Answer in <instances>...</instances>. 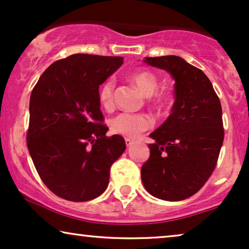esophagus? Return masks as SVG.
Wrapping results in <instances>:
<instances>
[{
  "instance_id": "obj_1",
  "label": "esophagus",
  "mask_w": 249,
  "mask_h": 249,
  "mask_svg": "<svg viewBox=\"0 0 249 249\" xmlns=\"http://www.w3.org/2000/svg\"><path fill=\"white\" fill-rule=\"evenodd\" d=\"M125 144H126V147H131V145L133 144V141H132L131 139L126 138V139H125Z\"/></svg>"
}]
</instances>
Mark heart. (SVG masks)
I'll return each mask as SVG.
<instances>
[{
  "label": "heart",
  "mask_w": 249,
  "mask_h": 249,
  "mask_svg": "<svg viewBox=\"0 0 249 249\" xmlns=\"http://www.w3.org/2000/svg\"><path fill=\"white\" fill-rule=\"evenodd\" d=\"M131 82L137 86L145 97H151L158 89V78L155 74L148 71H139L131 75ZM99 101L106 110L114 107L115 97V81L108 78L99 89ZM167 101V95L156 93L154 96V104L164 105ZM151 119L144 114H130L121 112L116 115L109 122L111 131L116 134L124 135L127 138H137L142 132L147 131L151 126Z\"/></svg>",
  "instance_id": "obj_1"
}]
</instances>
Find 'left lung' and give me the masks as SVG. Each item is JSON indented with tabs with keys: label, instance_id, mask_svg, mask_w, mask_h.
<instances>
[{
	"label": "left lung",
	"instance_id": "1",
	"mask_svg": "<svg viewBox=\"0 0 249 249\" xmlns=\"http://www.w3.org/2000/svg\"><path fill=\"white\" fill-rule=\"evenodd\" d=\"M174 78L172 114L149 135L150 156L141 168L145 190L168 201L200 190L216 166L224 130L220 99L203 71L177 55L145 58Z\"/></svg>",
	"mask_w": 249,
	"mask_h": 249
}]
</instances>
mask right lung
<instances>
[{"mask_svg": "<svg viewBox=\"0 0 249 249\" xmlns=\"http://www.w3.org/2000/svg\"><path fill=\"white\" fill-rule=\"evenodd\" d=\"M122 57L76 53L53 62L33 89L27 147L44 184L60 198L88 201L108 187L109 172L125 151L124 138L106 137L99 86Z\"/></svg>", "mask_w": 249, "mask_h": 249, "instance_id": "obj_1", "label": "right lung"}]
</instances>
